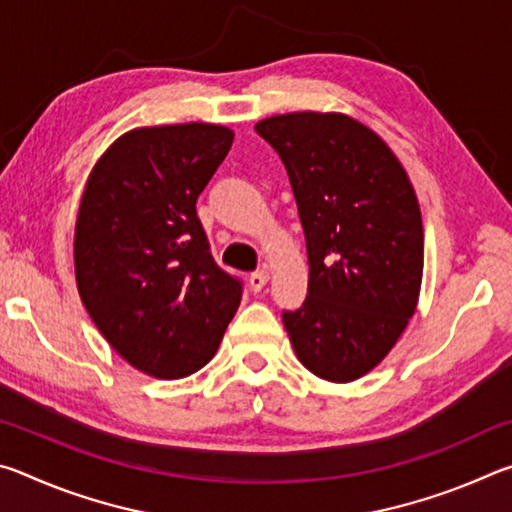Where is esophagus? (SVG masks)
<instances>
[{"label":"esophagus","mask_w":512,"mask_h":512,"mask_svg":"<svg viewBox=\"0 0 512 512\" xmlns=\"http://www.w3.org/2000/svg\"><path fill=\"white\" fill-rule=\"evenodd\" d=\"M266 282H268V271H255L253 275L248 277V284H250V289H253L255 293L262 291V289L266 287Z\"/></svg>","instance_id":"obj_1"}]
</instances>
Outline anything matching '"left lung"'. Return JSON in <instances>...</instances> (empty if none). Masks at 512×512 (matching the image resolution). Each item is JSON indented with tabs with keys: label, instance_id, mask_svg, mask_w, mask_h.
Returning a JSON list of instances; mask_svg holds the SVG:
<instances>
[{
	"label": "left lung",
	"instance_id": "obj_1",
	"mask_svg": "<svg viewBox=\"0 0 512 512\" xmlns=\"http://www.w3.org/2000/svg\"><path fill=\"white\" fill-rule=\"evenodd\" d=\"M255 131L284 162L307 241V298L282 311L293 350L320 379H359L418 305L424 232L411 180L377 133L339 112L275 115Z\"/></svg>",
	"mask_w": 512,
	"mask_h": 512
}]
</instances>
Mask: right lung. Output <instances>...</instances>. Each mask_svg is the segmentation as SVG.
Wrapping results in <instances>:
<instances>
[{
  "mask_svg": "<svg viewBox=\"0 0 512 512\" xmlns=\"http://www.w3.org/2000/svg\"><path fill=\"white\" fill-rule=\"evenodd\" d=\"M214 124L135 128L85 185L76 287L94 325L137 370L180 379L214 357L241 280L214 262L196 201L232 146Z\"/></svg>",
  "mask_w": 512,
  "mask_h": 512,
  "instance_id": "obj_1",
  "label": "right lung"
}]
</instances>
